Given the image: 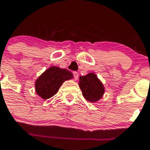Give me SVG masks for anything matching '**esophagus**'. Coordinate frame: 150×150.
I'll return each instance as SVG.
<instances>
[{
  "label": "esophagus",
  "mask_w": 150,
  "mask_h": 150,
  "mask_svg": "<svg viewBox=\"0 0 150 150\" xmlns=\"http://www.w3.org/2000/svg\"><path fill=\"white\" fill-rule=\"evenodd\" d=\"M73 75H74V78L75 80H77L78 78V72H73Z\"/></svg>",
  "instance_id": "1"
}]
</instances>
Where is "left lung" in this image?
I'll return each mask as SVG.
<instances>
[{
	"mask_svg": "<svg viewBox=\"0 0 150 150\" xmlns=\"http://www.w3.org/2000/svg\"><path fill=\"white\" fill-rule=\"evenodd\" d=\"M79 86L84 98L91 103L97 102L104 94L103 85L94 73L80 77Z\"/></svg>",
	"mask_w": 150,
	"mask_h": 150,
	"instance_id": "obj_1",
	"label": "left lung"
}]
</instances>
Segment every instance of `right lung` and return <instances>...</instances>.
Returning <instances> with one entry per match:
<instances>
[{
    "label": "right lung",
    "instance_id": "obj_1",
    "mask_svg": "<svg viewBox=\"0 0 150 150\" xmlns=\"http://www.w3.org/2000/svg\"><path fill=\"white\" fill-rule=\"evenodd\" d=\"M72 78V73L67 69L51 67L36 80V91L45 100L49 99L57 93L64 81Z\"/></svg>",
    "mask_w": 150,
    "mask_h": 150
}]
</instances>
